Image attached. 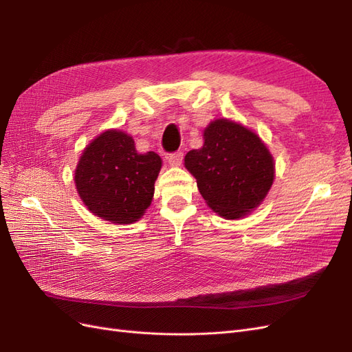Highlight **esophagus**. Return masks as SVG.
Returning a JSON list of instances; mask_svg holds the SVG:
<instances>
[{"mask_svg":"<svg viewBox=\"0 0 352 352\" xmlns=\"http://www.w3.org/2000/svg\"><path fill=\"white\" fill-rule=\"evenodd\" d=\"M184 160V153L182 151H177V153H172L167 155V162L172 164V166H180Z\"/></svg>","mask_w":352,"mask_h":352,"instance_id":"1","label":"esophagus"}]
</instances>
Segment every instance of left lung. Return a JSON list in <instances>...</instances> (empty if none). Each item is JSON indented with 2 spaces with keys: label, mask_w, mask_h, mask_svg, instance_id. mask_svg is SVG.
I'll use <instances>...</instances> for the list:
<instances>
[{
  "label": "left lung",
  "mask_w": 352,
  "mask_h": 352,
  "mask_svg": "<svg viewBox=\"0 0 352 352\" xmlns=\"http://www.w3.org/2000/svg\"><path fill=\"white\" fill-rule=\"evenodd\" d=\"M185 167L208 207L225 219H239L267 195L274 163L260 138L225 119L210 123L201 150L189 151Z\"/></svg>",
  "instance_id": "left-lung-1"
}]
</instances>
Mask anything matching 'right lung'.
Listing matches in <instances>:
<instances>
[{"instance_id":"obj_1","label":"right lung","mask_w":352,"mask_h":352,"mask_svg":"<svg viewBox=\"0 0 352 352\" xmlns=\"http://www.w3.org/2000/svg\"><path fill=\"white\" fill-rule=\"evenodd\" d=\"M160 168L158 154H140L129 135L107 131L85 148L74 182L95 216L129 225L150 207Z\"/></svg>"}]
</instances>
